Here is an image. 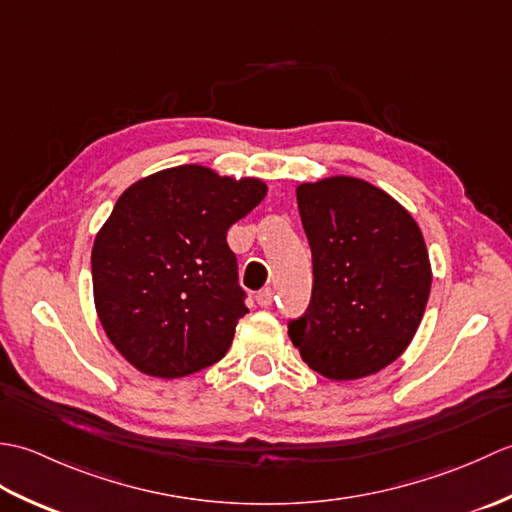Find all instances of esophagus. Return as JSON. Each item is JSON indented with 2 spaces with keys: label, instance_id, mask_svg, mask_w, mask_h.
I'll return each mask as SVG.
<instances>
[{
  "label": "esophagus",
  "instance_id": "1",
  "mask_svg": "<svg viewBox=\"0 0 512 512\" xmlns=\"http://www.w3.org/2000/svg\"><path fill=\"white\" fill-rule=\"evenodd\" d=\"M273 297H275V292H273V288H264V290H259L257 292V303H259V306H262V308H268L270 306V303H273Z\"/></svg>",
  "mask_w": 512,
  "mask_h": 512
}]
</instances>
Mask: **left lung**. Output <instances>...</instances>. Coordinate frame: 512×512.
<instances>
[{
    "label": "left lung",
    "mask_w": 512,
    "mask_h": 512,
    "mask_svg": "<svg viewBox=\"0 0 512 512\" xmlns=\"http://www.w3.org/2000/svg\"><path fill=\"white\" fill-rule=\"evenodd\" d=\"M297 204L312 250V295L288 319L292 345L314 372L354 380L394 363L422 321L431 266L418 224L374 184H301Z\"/></svg>",
    "instance_id": "left-lung-1"
}]
</instances>
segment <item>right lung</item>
<instances>
[{
    "instance_id": "obj_1",
    "label": "right lung",
    "mask_w": 512,
    "mask_h": 512,
    "mask_svg": "<svg viewBox=\"0 0 512 512\" xmlns=\"http://www.w3.org/2000/svg\"><path fill=\"white\" fill-rule=\"evenodd\" d=\"M266 184L182 165L132 184L94 239V303L140 372L180 378L220 361L248 312L226 233Z\"/></svg>"
}]
</instances>
